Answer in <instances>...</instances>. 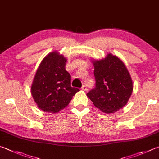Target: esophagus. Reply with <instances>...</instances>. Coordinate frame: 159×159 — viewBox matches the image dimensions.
<instances>
[{
	"mask_svg": "<svg viewBox=\"0 0 159 159\" xmlns=\"http://www.w3.org/2000/svg\"><path fill=\"white\" fill-rule=\"evenodd\" d=\"M81 89H82V90H83V91H87L88 90V88H87V87H86V85H84L82 86Z\"/></svg>",
	"mask_w": 159,
	"mask_h": 159,
	"instance_id": "34e87169",
	"label": "esophagus"
}]
</instances>
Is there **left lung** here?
<instances>
[{
    "mask_svg": "<svg viewBox=\"0 0 159 159\" xmlns=\"http://www.w3.org/2000/svg\"><path fill=\"white\" fill-rule=\"evenodd\" d=\"M96 86L87 96L104 113H113L122 108L132 94L134 85L126 65L116 56L92 60Z\"/></svg>",
    "mask_w": 159,
    "mask_h": 159,
    "instance_id": "8db88e82",
    "label": "left lung"
}]
</instances>
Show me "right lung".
Instances as JSON below:
<instances>
[{"instance_id": "add662e5", "label": "right lung", "mask_w": 159, "mask_h": 159, "mask_svg": "<svg viewBox=\"0 0 159 159\" xmlns=\"http://www.w3.org/2000/svg\"><path fill=\"white\" fill-rule=\"evenodd\" d=\"M67 59L54 51L42 60L31 85V94L39 109L56 113L67 107L79 89L71 86V76L65 70Z\"/></svg>"}]
</instances>
